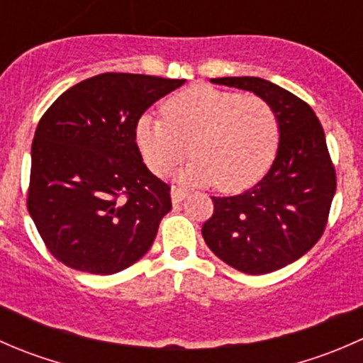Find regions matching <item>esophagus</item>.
Here are the masks:
<instances>
[{"label": "esophagus", "mask_w": 363, "mask_h": 363, "mask_svg": "<svg viewBox=\"0 0 363 363\" xmlns=\"http://www.w3.org/2000/svg\"><path fill=\"white\" fill-rule=\"evenodd\" d=\"M170 196H172V203H181L182 200L186 199V196H188V193H186V189H182V188H172V191H170Z\"/></svg>", "instance_id": "esophagus-1"}]
</instances>
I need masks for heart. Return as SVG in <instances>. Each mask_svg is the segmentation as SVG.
Wrapping results in <instances>:
<instances>
[{"mask_svg":"<svg viewBox=\"0 0 363 363\" xmlns=\"http://www.w3.org/2000/svg\"><path fill=\"white\" fill-rule=\"evenodd\" d=\"M135 138L155 174L182 163L189 147L195 160L182 172L184 181L235 193L265 174L276 155L279 124L262 98L193 86L163 105V119L144 113Z\"/></svg>","mask_w":363,"mask_h":363,"instance_id":"heart-1","label":"heart"}]
</instances>
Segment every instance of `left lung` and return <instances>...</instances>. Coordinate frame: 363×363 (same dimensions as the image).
Returning <instances> with one entry per match:
<instances>
[{
	"instance_id": "left-lung-1",
	"label": "left lung",
	"mask_w": 363,
	"mask_h": 363,
	"mask_svg": "<svg viewBox=\"0 0 363 363\" xmlns=\"http://www.w3.org/2000/svg\"><path fill=\"white\" fill-rule=\"evenodd\" d=\"M250 91L274 108L279 145L265 177L235 196H212L214 214L202 226L208 250L251 276L290 265L320 240L335 195V170L313 108L259 77L211 79Z\"/></svg>"
}]
</instances>
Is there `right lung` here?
<instances>
[{
	"instance_id": "obj_1",
	"label": "right lung",
	"mask_w": 363,
	"mask_h": 363,
	"mask_svg": "<svg viewBox=\"0 0 363 363\" xmlns=\"http://www.w3.org/2000/svg\"><path fill=\"white\" fill-rule=\"evenodd\" d=\"M184 82L101 73L43 113L31 145L28 211L54 258L111 276L151 250L172 208L170 188L142 161L135 130L142 113Z\"/></svg>"
}]
</instances>
